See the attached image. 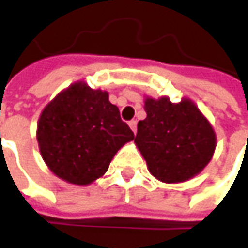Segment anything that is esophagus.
<instances>
[{
  "label": "esophagus",
  "mask_w": 248,
  "mask_h": 248,
  "mask_svg": "<svg viewBox=\"0 0 248 248\" xmlns=\"http://www.w3.org/2000/svg\"><path fill=\"white\" fill-rule=\"evenodd\" d=\"M129 126H130V129L133 130V133L136 134V133H137V121H136V119L130 121V122H129Z\"/></svg>",
  "instance_id": "1"
}]
</instances>
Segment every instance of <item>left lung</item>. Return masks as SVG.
I'll list each match as a JSON object with an SVG mask.
<instances>
[{
    "label": "left lung",
    "instance_id": "1",
    "mask_svg": "<svg viewBox=\"0 0 248 248\" xmlns=\"http://www.w3.org/2000/svg\"><path fill=\"white\" fill-rule=\"evenodd\" d=\"M146 118L137 124L134 144L149 172L164 183H182L208 166L217 145L216 131L188 97L145 96Z\"/></svg>",
    "mask_w": 248,
    "mask_h": 248
}]
</instances>
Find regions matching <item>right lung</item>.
I'll use <instances>...</instances> for the list:
<instances>
[{"label": "right lung", "instance_id": "obj_1", "mask_svg": "<svg viewBox=\"0 0 248 248\" xmlns=\"http://www.w3.org/2000/svg\"><path fill=\"white\" fill-rule=\"evenodd\" d=\"M36 140L42 159L62 181L88 186L103 176L111 160L134 140L108 100V92L76 81L40 112Z\"/></svg>", "mask_w": 248, "mask_h": 248}]
</instances>
